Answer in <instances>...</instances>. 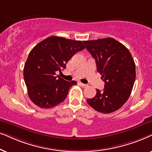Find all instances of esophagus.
Instances as JSON below:
<instances>
[{
  "mask_svg": "<svg viewBox=\"0 0 152 152\" xmlns=\"http://www.w3.org/2000/svg\"><path fill=\"white\" fill-rule=\"evenodd\" d=\"M79 85L82 87V88H86V87H88V85L83 84V83H79Z\"/></svg>",
  "mask_w": 152,
  "mask_h": 152,
  "instance_id": "34e87169",
  "label": "esophagus"
}]
</instances>
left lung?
<instances>
[{"label":"left lung","mask_w":152,"mask_h":152,"mask_svg":"<svg viewBox=\"0 0 152 152\" xmlns=\"http://www.w3.org/2000/svg\"><path fill=\"white\" fill-rule=\"evenodd\" d=\"M83 42L105 83L104 90L96 89L95 96L87 102L99 113L115 112L126 102L132 91L135 79L132 56L126 46L111 37Z\"/></svg>","instance_id":"8db88e82"}]
</instances>
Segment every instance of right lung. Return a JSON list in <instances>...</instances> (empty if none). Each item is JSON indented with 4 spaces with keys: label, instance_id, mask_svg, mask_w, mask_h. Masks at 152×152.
<instances>
[{
    "label": "right lung",
    "instance_id": "obj_1",
    "mask_svg": "<svg viewBox=\"0 0 152 152\" xmlns=\"http://www.w3.org/2000/svg\"><path fill=\"white\" fill-rule=\"evenodd\" d=\"M81 41L51 36L38 43L30 52L23 69L28 96L37 106L50 108L65 99L69 88L77 82L56 76L66 68L76 53L83 50Z\"/></svg>",
    "mask_w": 152,
    "mask_h": 152
}]
</instances>
